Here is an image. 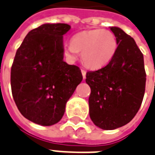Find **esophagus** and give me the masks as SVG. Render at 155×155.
<instances>
[{"mask_svg": "<svg viewBox=\"0 0 155 155\" xmlns=\"http://www.w3.org/2000/svg\"><path fill=\"white\" fill-rule=\"evenodd\" d=\"M81 74H82V77H83V79H85V78H86V70H85V69H81Z\"/></svg>", "mask_w": 155, "mask_h": 155, "instance_id": "obj_1", "label": "esophagus"}]
</instances>
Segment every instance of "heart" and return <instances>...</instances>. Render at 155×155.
I'll list each match as a JSON object with an SVG mask.
<instances>
[{"label": "heart", "mask_w": 155, "mask_h": 155, "mask_svg": "<svg viewBox=\"0 0 155 155\" xmlns=\"http://www.w3.org/2000/svg\"><path fill=\"white\" fill-rule=\"evenodd\" d=\"M117 48V39L112 32L104 29H92L75 35L71 44L64 48V54L74 61L78 52H81V60L86 67L99 69L110 63Z\"/></svg>", "instance_id": "b5f03b06"}]
</instances>
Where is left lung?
<instances>
[{
	"mask_svg": "<svg viewBox=\"0 0 155 155\" xmlns=\"http://www.w3.org/2000/svg\"><path fill=\"white\" fill-rule=\"evenodd\" d=\"M118 48L105 67L86 73L91 87L89 112L99 128L112 130L133 120L142 103L146 88L143 54L136 42L123 30L110 27Z\"/></svg>",
	"mask_w": 155,
	"mask_h": 155,
	"instance_id": "obj_1",
	"label": "left lung"
}]
</instances>
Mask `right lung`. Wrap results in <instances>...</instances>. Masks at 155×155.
Masks as SVG:
<instances>
[{"label":"right lung","mask_w":155,"mask_h":155,"mask_svg":"<svg viewBox=\"0 0 155 155\" xmlns=\"http://www.w3.org/2000/svg\"><path fill=\"white\" fill-rule=\"evenodd\" d=\"M71 26L45 23L33 29L17 50L12 64V94L29 120L50 126L61 120L65 105L82 81L81 69L64 61L63 35Z\"/></svg>","instance_id":"add662e5"}]
</instances>
